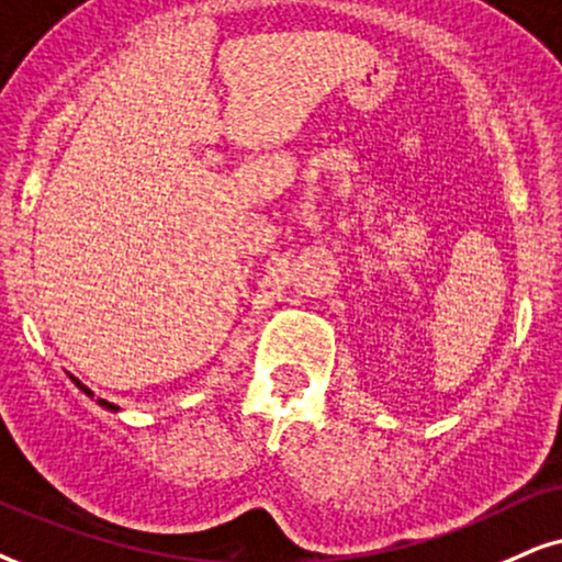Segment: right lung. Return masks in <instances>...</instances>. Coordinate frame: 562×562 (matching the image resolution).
Returning <instances> with one entry per match:
<instances>
[{"mask_svg": "<svg viewBox=\"0 0 562 562\" xmlns=\"http://www.w3.org/2000/svg\"><path fill=\"white\" fill-rule=\"evenodd\" d=\"M69 380H72V383H75V385H78V387H80V391H82V393H86V396H88V398H93V391H90V387H88V385H82L78 378H75V375H69ZM99 406H103V408H109V412H116V408H120V406L109 404V401H103V398H99Z\"/></svg>", "mask_w": 562, "mask_h": 562, "instance_id": "right-lung-1", "label": "right lung"}]
</instances>
